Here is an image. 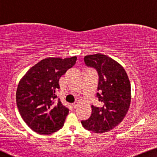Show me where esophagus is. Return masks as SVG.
I'll list each match as a JSON object with an SVG mask.
<instances>
[{"label":"esophagus","mask_w":157,"mask_h":157,"mask_svg":"<svg viewBox=\"0 0 157 157\" xmlns=\"http://www.w3.org/2000/svg\"><path fill=\"white\" fill-rule=\"evenodd\" d=\"M78 101H76L75 102L72 104V106H73L74 108H76L77 106H78Z\"/></svg>","instance_id":"34e87169"}]
</instances>
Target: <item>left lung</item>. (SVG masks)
I'll return each mask as SVG.
<instances>
[{
	"instance_id": "8db88e82",
	"label": "left lung",
	"mask_w": 157,
	"mask_h": 157,
	"mask_svg": "<svg viewBox=\"0 0 157 157\" xmlns=\"http://www.w3.org/2000/svg\"><path fill=\"white\" fill-rule=\"evenodd\" d=\"M86 65L97 70L99 75L97 97L101 106L92 105V114L81 123L85 129L104 133L123 120L131 101L130 82L122 65L106 55L97 53L84 58Z\"/></svg>"
}]
</instances>
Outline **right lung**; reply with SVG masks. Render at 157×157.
<instances>
[{
	"label": "right lung",
	"mask_w": 157,
	"mask_h": 157,
	"mask_svg": "<svg viewBox=\"0 0 157 157\" xmlns=\"http://www.w3.org/2000/svg\"><path fill=\"white\" fill-rule=\"evenodd\" d=\"M76 56L46 58L32 66L20 79L16 102L21 116L32 130L50 135L63 126L69 109L56 99L59 79L75 64Z\"/></svg>",
	"instance_id": "obj_1"
}]
</instances>
